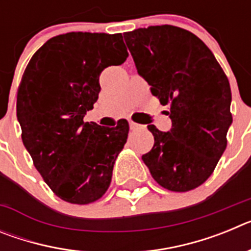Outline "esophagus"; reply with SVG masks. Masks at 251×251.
I'll list each match as a JSON object with an SVG mask.
<instances>
[{"label":"esophagus","mask_w":251,"mask_h":251,"mask_svg":"<svg viewBox=\"0 0 251 251\" xmlns=\"http://www.w3.org/2000/svg\"><path fill=\"white\" fill-rule=\"evenodd\" d=\"M129 127L132 130H138V129H142V128H143V126L136 123V122H129Z\"/></svg>","instance_id":"esophagus-1"}]
</instances>
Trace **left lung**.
<instances>
[{
	"label": "left lung",
	"instance_id": "left-lung-1",
	"mask_svg": "<svg viewBox=\"0 0 251 251\" xmlns=\"http://www.w3.org/2000/svg\"><path fill=\"white\" fill-rule=\"evenodd\" d=\"M138 74L151 93L170 105L172 128L148 130L154 137L142 156L158 185L187 192L211 176L227 146L231 89L211 50L196 35L171 25L124 34Z\"/></svg>",
	"mask_w": 251,
	"mask_h": 251
}]
</instances>
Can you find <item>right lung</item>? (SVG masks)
I'll use <instances>...</instances> for the list:
<instances>
[{
	"label": "right lung",
	"mask_w": 251,
	"mask_h": 251,
	"mask_svg": "<svg viewBox=\"0 0 251 251\" xmlns=\"http://www.w3.org/2000/svg\"><path fill=\"white\" fill-rule=\"evenodd\" d=\"M128 57L122 34L68 32L32 55L17 90L24 146L51 191L88 205L106 192L129 124L105 128L84 122L98 99L99 75Z\"/></svg>",
	"instance_id": "right-lung-1"
}]
</instances>
